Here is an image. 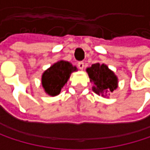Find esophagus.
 Returning a JSON list of instances; mask_svg holds the SVG:
<instances>
[{
  "mask_svg": "<svg viewBox=\"0 0 150 150\" xmlns=\"http://www.w3.org/2000/svg\"><path fill=\"white\" fill-rule=\"evenodd\" d=\"M77 65H78V68H79L81 70L83 69V68H84V62H79Z\"/></svg>",
  "mask_w": 150,
  "mask_h": 150,
  "instance_id": "obj_1",
  "label": "esophagus"
}]
</instances>
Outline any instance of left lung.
Listing matches in <instances>:
<instances>
[{"mask_svg":"<svg viewBox=\"0 0 150 150\" xmlns=\"http://www.w3.org/2000/svg\"><path fill=\"white\" fill-rule=\"evenodd\" d=\"M91 82H94L93 91L102 96L113 92L118 86V79L113 71L105 64L95 63L86 69Z\"/></svg>","mask_w":150,"mask_h":150,"instance_id":"1","label":"left lung"}]
</instances>
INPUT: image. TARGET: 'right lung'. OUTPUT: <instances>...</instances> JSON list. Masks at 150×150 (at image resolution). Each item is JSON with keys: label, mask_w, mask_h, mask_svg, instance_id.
Masks as SVG:
<instances>
[{"label": "right lung", "mask_w": 150, "mask_h": 150, "mask_svg": "<svg viewBox=\"0 0 150 150\" xmlns=\"http://www.w3.org/2000/svg\"><path fill=\"white\" fill-rule=\"evenodd\" d=\"M76 67L66 61H59L47 69L42 76V84L44 91L51 96L60 94L63 86L67 83Z\"/></svg>", "instance_id": "1"}]
</instances>
